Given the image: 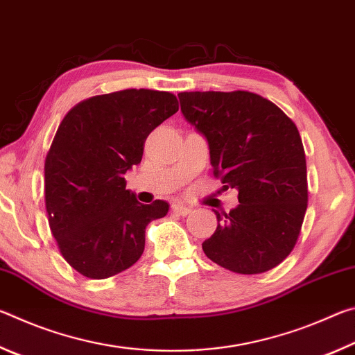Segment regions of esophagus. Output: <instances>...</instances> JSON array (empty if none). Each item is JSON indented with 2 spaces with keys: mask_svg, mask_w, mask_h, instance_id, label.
<instances>
[{
  "mask_svg": "<svg viewBox=\"0 0 355 355\" xmlns=\"http://www.w3.org/2000/svg\"><path fill=\"white\" fill-rule=\"evenodd\" d=\"M172 213L178 214V216H186V214L191 213V208L184 207V205H180V203H175V205H172Z\"/></svg>",
  "mask_w": 355,
  "mask_h": 355,
  "instance_id": "esophagus-1",
  "label": "esophagus"
}]
</instances>
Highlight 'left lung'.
I'll use <instances>...</instances> for the list:
<instances>
[{"label": "left lung", "mask_w": 355, "mask_h": 355, "mask_svg": "<svg viewBox=\"0 0 355 355\" xmlns=\"http://www.w3.org/2000/svg\"><path fill=\"white\" fill-rule=\"evenodd\" d=\"M178 98L184 119L208 142L222 188L238 191L236 208L214 209L218 227L203 252L228 271H269L290 255L307 209V164L296 125L252 92H182Z\"/></svg>", "instance_id": "obj_1"}]
</instances>
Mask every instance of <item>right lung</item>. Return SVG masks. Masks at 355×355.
I'll return each instance as SVG.
<instances>
[{
    "label": "right lung",
    "instance_id": "obj_1",
    "mask_svg": "<svg viewBox=\"0 0 355 355\" xmlns=\"http://www.w3.org/2000/svg\"><path fill=\"white\" fill-rule=\"evenodd\" d=\"M178 111L175 95L150 89L97 95L67 112L45 159V207L59 250L89 279H107L139 260L150 220L169 203L137 202L123 175L144 142Z\"/></svg>",
    "mask_w": 355,
    "mask_h": 355
}]
</instances>
